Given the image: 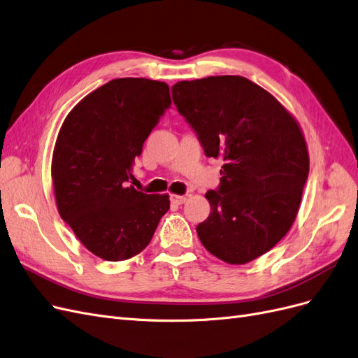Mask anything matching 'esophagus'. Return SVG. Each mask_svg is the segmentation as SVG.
<instances>
[{"label": "esophagus", "mask_w": 358, "mask_h": 358, "mask_svg": "<svg viewBox=\"0 0 358 358\" xmlns=\"http://www.w3.org/2000/svg\"><path fill=\"white\" fill-rule=\"evenodd\" d=\"M170 200H171L173 204H183V203H185V200H187V196H176V194H173V196L170 197Z\"/></svg>", "instance_id": "1"}]
</instances>
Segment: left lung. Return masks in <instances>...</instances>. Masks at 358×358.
<instances>
[{
	"label": "left lung",
	"mask_w": 358,
	"mask_h": 358,
	"mask_svg": "<svg viewBox=\"0 0 358 358\" xmlns=\"http://www.w3.org/2000/svg\"><path fill=\"white\" fill-rule=\"evenodd\" d=\"M178 112L206 157L222 158L221 183L206 192L197 234L210 254L245 264L270 251L294 222L309 155L297 121L272 94L242 76H210L171 86Z\"/></svg>",
	"instance_id": "8db88e82"
}]
</instances>
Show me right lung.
I'll return each instance as SVG.
<instances>
[{
	"mask_svg": "<svg viewBox=\"0 0 358 358\" xmlns=\"http://www.w3.org/2000/svg\"><path fill=\"white\" fill-rule=\"evenodd\" d=\"M170 104L164 82L113 79L76 104L59 129L52 158L58 212L107 262L142 252L170 209L169 194L129 185L134 158Z\"/></svg>",
	"mask_w": 358,
	"mask_h": 358,
	"instance_id": "right-lung-1",
	"label": "right lung"
}]
</instances>
